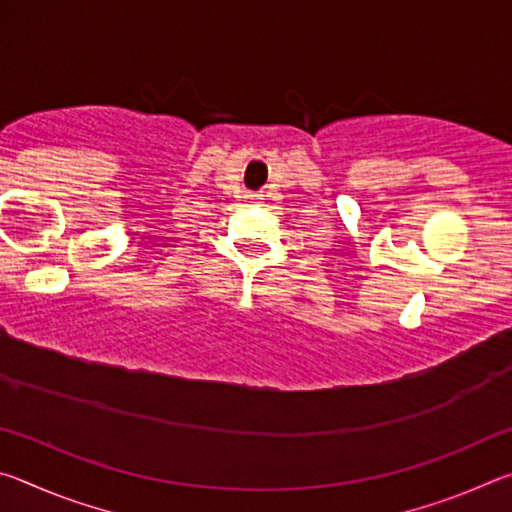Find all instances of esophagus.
<instances>
[{"mask_svg": "<svg viewBox=\"0 0 512 512\" xmlns=\"http://www.w3.org/2000/svg\"><path fill=\"white\" fill-rule=\"evenodd\" d=\"M255 198H257V196H250V201H255Z\"/></svg>", "mask_w": 512, "mask_h": 512, "instance_id": "esophagus-1", "label": "esophagus"}]
</instances>
